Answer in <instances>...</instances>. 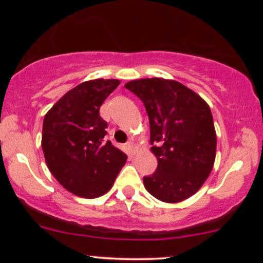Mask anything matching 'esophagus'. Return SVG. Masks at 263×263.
<instances>
[{"label":"esophagus","mask_w":263,"mask_h":263,"mask_svg":"<svg viewBox=\"0 0 263 263\" xmlns=\"http://www.w3.org/2000/svg\"><path fill=\"white\" fill-rule=\"evenodd\" d=\"M126 148H127L128 155H135L136 152V144L132 141H129L126 143Z\"/></svg>","instance_id":"34e87169"}]
</instances>
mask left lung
Instances as JSON below:
<instances>
[{"mask_svg": "<svg viewBox=\"0 0 263 263\" xmlns=\"http://www.w3.org/2000/svg\"><path fill=\"white\" fill-rule=\"evenodd\" d=\"M146 107L157 170L143 177L144 188L165 203L192 197L209 177L215 161L216 134L210 107L198 93L161 78L125 85Z\"/></svg>", "mask_w": 263, "mask_h": 263, "instance_id": "8db88e82", "label": "left lung"}]
</instances>
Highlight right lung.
Wrapping results in <instances>:
<instances>
[{
	"mask_svg": "<svg viewBox=\"0 0 263 263\" xmlns=\"http://www.w3.org/2000/svg\"><path fill=\"white\" fill-rule=\"evenodd\" d=\"M119 84L115 79L81 83L44 117L42 148L48 168L78 197L93 199L105 194L127 159L122 151L105 140L107 122L99 112Z\"/></svg>",
	"mask_w": 263,
	"mask_h": 263,
	"instance_id": "add662e5",
	"label": "right lung"
}]
</instances>
